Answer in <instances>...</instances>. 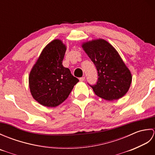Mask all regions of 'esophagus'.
<instances>
[{
    "label": "esophagus",
    "mask_w": 155,
    "mask_h": 155,
    "mask_svg": "<svg viewBox=\"0 0 155 155\" xmlns=\"http://www.w3.org/2000/svg\"><path fill=\"white\" fill-rule=\"evenodd\" d=\"M79 80H80L81 81H84V80H85V77H81V78H79Z\"/></svg>",
    "instance_id": "34e87169"
}]
</instances>
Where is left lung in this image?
Returning <instances> with one entry per match:
<instances>
[{
    "instance_id": "1",
    "label": "left lung",
    "mask_w": 155,
    "mask_h": 155,
    "mask_svg": "<svg viewBox=\"0 0 155 155\" xmlns=\"http://www.w3.org/2000/svg\"><path fill=\"white\" fill-rule=\"evenodd\" d=\"M83 48L96 67L98 80L90 86L98 97L118 100L129 89L132 76L115 48L103 39L83 44Z\"/></svg>"
}]
</instances>
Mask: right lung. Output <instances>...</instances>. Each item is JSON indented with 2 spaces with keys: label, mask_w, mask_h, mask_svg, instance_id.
Instances as JSON below:
<instances>
[{
  "label": "right lung",
  "mask_w": 155,
  "mask_h": 155,
  "mask_svg": "<svg viewBox=\"0 0 155 155\" xmlns=\"http://www.w3.org/2000/svg\"><path fill=\"white\" fill-rule=\"evenodd\" d=\"M66 47L60 40L46 46L29 75V87L41 104L55 107L64 102L78 81L62 66Z\"/></svg>",
  "instance_id": "add662e5"
}]
</instances>
